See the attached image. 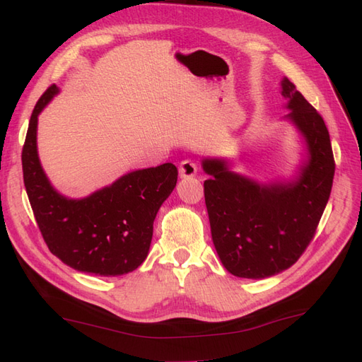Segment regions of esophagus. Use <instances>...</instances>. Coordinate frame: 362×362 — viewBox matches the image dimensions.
I'll use <instances>...</instances> for the list:
<instances>
[{"label": "esophagus", "instance_id": "1", "mask_svg": "<svg viewBox=\"0 0 362 362\" xmlns=\"http://www.w3.org/2000/svg\"><path fill=\"white\" fill-rule=\"evenodd\" d=\"M198 173V164L192 160H184L180 164V175L182 178H190Z\"/></svg>", "mask_w": 362, "mask_h": 362}]
</instances>
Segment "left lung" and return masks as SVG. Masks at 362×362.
Segmentation results:
<instances>
[{"label": "left lung", "instance_id": "8db88e82", "mask_svg": "<svg viewBox=\"0 0 362 362\" xmlns=\"http://www.w3.org/2000/svg\"><path fill=\"white\" fill-rule=\"evenodd\" d=\"M281 87L291 110L286 117L308 151L298 178L259 184L229 170L225 160H202L213 243L238 278L262 279L291 267L314 238L332 189L335 161L323 117L288 78Z\"/></svg>", "mask_w": 362, "mask_h": 362}]
</instances>
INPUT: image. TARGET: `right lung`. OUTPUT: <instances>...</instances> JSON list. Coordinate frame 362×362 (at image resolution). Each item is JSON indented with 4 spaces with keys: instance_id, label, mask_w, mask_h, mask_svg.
<instances>
[{
    "instance_id": "obj_1",
    "label": "right lung",
    "mask_w": 362,
    "mask_h": 362,
    "mask_svg": "<svg viewBox=\"0 0 362 362\" xmlns=\"http://www.w3.org/2000/svg\"><path fill=\"white\" fill-rule=\"evenodd\" d=\"M49 86L31 113L23 148L24 184L43 240L69 267L100 276L136 270L149 252L161 204L177 185L172 163L129 172L83 199L62 196L48 181L37 156V116L57 95Z\"/></svg>"
}]
</instances>
